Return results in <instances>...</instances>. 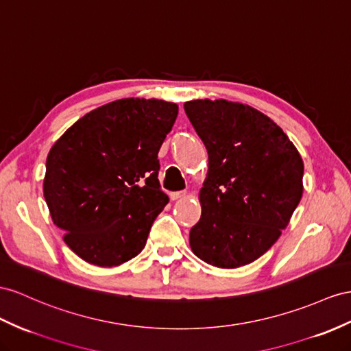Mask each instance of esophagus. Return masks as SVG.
Instances as JSON below:
<instances>
[{
    "instance_id": "34e87169",
    "label": "esophagus",
    "mask_w": 351,
    "mask_h": 351,
    "mask_svg": "<svg viewBox=\"0 0 351 351\" xmlns=\"http://www.w3.org/2000/svg\"><path fill=\"white\" fill-rule=\"evenodd\" d=\"M185 197H186V191H176L170 194V199L172 200H182Z\"/></svg>"
}]
</instances>
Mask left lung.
<instances>
[{
    "label": "left lung",
    "instance_id": "8db88e82",
    "mask_svg": "<svg viewBox=\"0 0 351 351\" xmlns=\"http://www.w3.org/2000/svg\"><path fill=\"white\" fill-rule=\"evenodd\" d=\"M184 108L209 156L202 217L190 231L193 254L218 268L247 265L276 243L301 200V154L246 104L195 99Z\"/></svg>",
    "mask_w": 351,
    "mask_h": 351
}]
</instances>
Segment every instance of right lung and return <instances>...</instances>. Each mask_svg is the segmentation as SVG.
Here are the masks:
<instances>
[{
    "instance_id": "obj_1",
    "label": "right lung",
    "mask_w": 351,
    "mask_h": 351,
    "mask_svg": "<svg viewBox=\"0 0 351 351\" xmlns=\"http://www.w3.org/2000/svg\"><path fill=\"white\" fill-rule=\"evenodd\" d=\"M176 117L175 102L119 99L87 112L50 148L44 199L64 241L86 263L117 267L145 247L169 203L157 156Z\"/></svg>"
}]
</instances>
